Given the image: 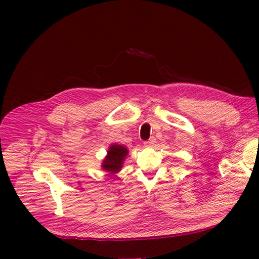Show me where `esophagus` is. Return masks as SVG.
<instances>
[{
  "mask_svg": "<svg viewBox=\"0 0 259 259\" xmlns=\"http://www.w3.org/2000/svg\"><path fill=\"white\" fill-rule=\"evenodd\" d=\"M155 142H156V139L155 138H151V139H149L148 141H145V147H152L153 145H155Z\"/></svg>",
  "mask_w": 259,
  "mask_h": 259,
  "instance_id": "esophagus-1",
  "label": "esophagus"
}]
</instances>
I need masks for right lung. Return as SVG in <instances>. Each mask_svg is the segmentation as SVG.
Instances as JSON below:
<instances>
[{"label":"right lung","mask_w":259,"mask_h":259,"mask_svg":"<svg viewBox=\"0 0 259 259\" xmlns=\"http://www.w3.org/2000/svg\"><path fill=\"white\" fill-rule=\"evenodd\" d=\"M129 150L126 147L122 145L113 144L109 147L107 151V156L104 157L101 163V168L104 171L108 172V176H114L121 171L123 167V162L125 157L128 156Z\"/></svg>","instance_id":"right-lung-1"}]
</instances>
